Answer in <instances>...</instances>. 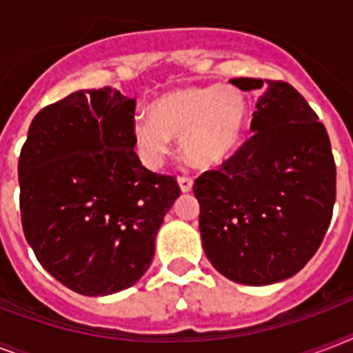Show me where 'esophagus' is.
<instances>
[{
  "label": "esophagus",
  "instance_id": "esophagus-1",
  "mask_svg": "<svg viewBox=\"0 0 353 353\" xmlns=\"http://www.w3.org/2000/svg\"><path fill=\"white\" fill-rule=\"evenodd\" d=\"M177 185H179V188H181V192H190L194 185L192 177H187V176L177 177Z\"/></svg>",
  "mask_w": 353,
  "mask_h": 353
}]
</instances>
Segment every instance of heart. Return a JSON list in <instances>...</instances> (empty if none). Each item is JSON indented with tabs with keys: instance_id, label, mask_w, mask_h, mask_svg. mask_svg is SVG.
Returning a JSON list of instances; mask_svg holds the SVG:
<instances>
[{
	"instance_id": "obj_1",
	"label": "heart",
	"mask_w": 353,
	"mask_h": 353,
	"mask_svg": "<svg viewBox=\"0 0 353 353\" xmlns=\"http://www.w3.org/2000/svg\"><path fill=\"white\" fill-rule=\"evenodd\" d=\"M137 117L132 133L141 159L159 166L181 137V150L198 166H216L238 148L249 117L245 95L227 85H185L159 95Z\"/></svg>"
}]
</instances>
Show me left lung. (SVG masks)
Listing matches in <instances>:
<instances>
[{"label":"left lung","mask_w":353,"mask_h":353,"mask_svg":"<svg viewBox=\"0 0 353 353\" xmlns=\"http://www.w3.org/2000/svg\"><path fill=\"white\" fill-rule=\"evenodd\" d=\"M231 84L258 93L252 137L196 179L199 232L218 273L268 285L299 273L321 245L335 203V163L326 128L293 85Z\"/></svg>","instance_id":"1"}]
</instances>
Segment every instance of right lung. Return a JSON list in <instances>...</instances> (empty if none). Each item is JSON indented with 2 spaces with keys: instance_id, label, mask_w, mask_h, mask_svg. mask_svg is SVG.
Returning a JSON list of instances; mask_svg holds the SVG:
<instances>
[{
  "instance_id": "right-lung-1",
  "label": "right lung",
  "mask_w": 353,
  "mask_h": 353,
  "mask_svg": "<svg viewBox=\"0 0 353 353\" xmlns=\"http://www.w3.org/2000/svg\"><path fill=\"white\" fill-rule=\"evenodd\" d=\"M135 101L115 88L74 91L30 122L18 161L25 238L47 273L80 295L132 288L177 198L176 177L146 170Z\"/></svg>"
}]
</instances>
